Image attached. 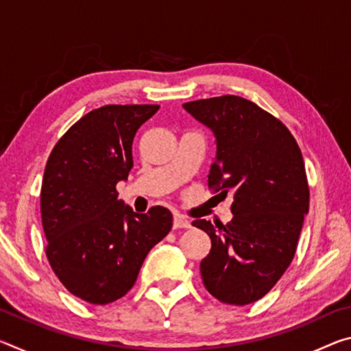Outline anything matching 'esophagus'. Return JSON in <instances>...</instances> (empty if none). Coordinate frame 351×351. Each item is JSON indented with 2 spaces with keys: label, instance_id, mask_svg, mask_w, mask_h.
<instances>
[{
  "label": "esophagus",
  "instance_id": "34e87169",
  "mask_svg": "<svg viewBox=\"0 0 351 351\" xmlns=\"http://www.w3.org/2000/svg\"><path fill=\"white\" fill-rule=\"evenodd\" d=\"M190 226H192V223H190L186 217L181 215V213H175V217H173V228L175 229H189Z\"/></svg>",
  "mask_w": 351,
  "mask_h": 351
}]
</instances>
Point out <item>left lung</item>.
I'll return each instance as SVG.
<instances>
[{
	"label": "left lung",
	"instance_id": "1",
	"mask_svg": "<svg viewBox=\"0 0 351 351\" xmlns=\"http://www.w3.org/2000/svg\"><path fill=\"white\" fill-rule=\"evenodd\" d=\"M217 138L207 186L234 195L228 224L192 223L210 237L201 260L206 289L223 304L247 305L268 294L294 258L310 207L302 152L283 122L239 96L184 104Z\"/></svg>",
	"mask_w": 351,
	"mask_h": 351
}]
</instances>
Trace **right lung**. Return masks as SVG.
<instances>
[{
  "label": "right lung",
  "instance_id": "right-lung-1",
  "mask_svg": "<svg viewBox=\"0 0 351 351\" xmlns=\"http://www.w3.org/2000/svg\"><path fill=\"white\" fill-rule=\"evenodd\" d=\"M159 105H105L79 119L47 158L40 207L46 257L71 294L93 305L125 295L150 249L170 232L162 206L136 213L116 184L133 167V139Z\"/></svg>",
  "mask_w": 351,
  "mask_h": 351
}]
</instances>
